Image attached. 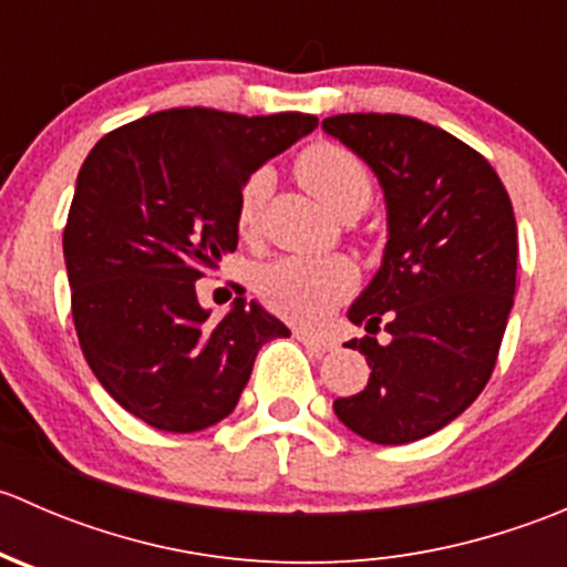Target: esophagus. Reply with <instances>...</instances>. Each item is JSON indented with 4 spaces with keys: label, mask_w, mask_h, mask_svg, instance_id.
Instances as JSON below:
<instances>
[{
    "label": "esophagus",
    "mask_w": 567,
    "mask_h": 567,
    "mask_svg": "<svg viewBox=\"0 0 567 567\" xmlns=\"http://www.w3.org/2000/svg\"><path fill=\"white\" fill-rule=\"evenodd\" d=\"M293 334H296V340L305 342V346H310V348H316V351H320V353L334 351L337 348V340L329 334H318V331H310V329H296Z\"/></svg>",
    "instance_id": "1"
}]
</instances>
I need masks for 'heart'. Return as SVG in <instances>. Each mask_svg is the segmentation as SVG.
<instances>
[{
  "label": "heart",
  "mask_w": 567,
  "mask_h": 567,
  "mask_svg": "<svg viewBox=\"0 0 567 567\" xmlns=\"http://www.w3.org/2000/svg\"><path fill=\"white\" fill-rule=\"evenodd\" d=\"M299 177L337 216L362 214L373 197V181L364 164L334 142H318L299 156ZM274 177L257 169L238 194V227L251 236L260 221L262 205L271 194ZM357 285L351 262L342 257H282L257 274V290L271 310L299 323H320Z\"/></svg>",
  "instance_id": "obj_1"
}]
</instances>
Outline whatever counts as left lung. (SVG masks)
Here are the masks:
<instances>
[{
    "instance_id": "left-lung-1",
    "label": "left lung",
    "mask_w": 567,
    "mask_h": 567,
    "mask_svg": "<svg viewBox=\"0 0 567 567\" xmlns=\"http://www.w3.org/2000/svg\"><path fill=\"white\" fill-rule=\"evenodd\" d=\"M323 131L373 169L386 203L381 268L348 310L368 331L348 348L370 379L334 414L368 442L409 444L461 416L494 373L516 296V216L494 167L436 125L370 112L326 117Z\"/></svg>"
}]
</instances>
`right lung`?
Instances as JSON below:
<instances>
[{"mask_svg": "<svg viewBox=\"0 0 567 567\" xmlns=\"http://www.w3.org/2000/svg\"><path fill=\"white\" fill-rule=\"evenodd\" d=\"M318 117L167 109L84 158L62 233L79 346L101 386L151 427L194 433L236 409L257 351L288 326L257 301L221 320L194 282L238 247V194Z\"/></svg>", "mask_w": 567, "mask_h": 567, "instance_id": "obj_1", "label": "right lung"}]
</instances>
